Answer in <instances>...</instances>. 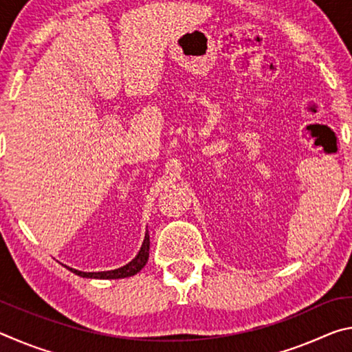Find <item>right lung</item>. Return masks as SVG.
Segmentation results:
<instances>
[{"instance_id": "add662e5", "label": "right lung", "mask_w": 352, "mask_h": 352, "mask_svg": "<svg viewBox=\"0 0 352 352\" xmlns=\"http://www.w3.org/2000/svg\"><path fill=\"white\" fill-rule=\"evenodd\" d=\"M148 248H151V239H148V233H146L144 242H142V247L140 250V253L136 254V258L132 259L124 267H119L116 270H109V272H80L76 269H71L68 267V270H71L76 275H79L82 278H99V279H119V278H127V276H133L138 273L142 267L146 265V262L148 259Z\"/></svg>"}]
</instances>
